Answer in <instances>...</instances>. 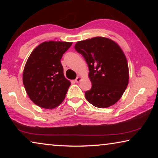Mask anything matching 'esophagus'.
<instances>
[{"label":"esophagus","instance_id":"esophagus-1","mask_svg":"<svg viewBox=\"0 0 158 158\" xmlns=\"http://www.w3.org/2000/svg\"><path fill=\"white\" fill-rule=\"evenodd\" d=\"M81 77H79V76H78L76 78V79H75V81L77 82V83H78V82H79L80 81H81Z\"/></svg>","mask_w":158,"mask_h":158}]
</instances>
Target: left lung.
Returning a JSON list of instances; mask_svg holds the SVG:
<instances>
[{"label":"left lung","instance_id":"1","mask_svg":"<svg viewBox=\"0 0 158 158\" xmlns=\"http://www.w3.org/2000/svg\"><path fill=\"white\" fill-rule=\"evenodd\" d=\"M74 48L89 65L92 88L85 92L86 100L99 108L114 105L129 82L127 59L121 47L106 37H95L77 42Z\"/></svg>","mask_w":158,"mask_h":158}]
</instances>
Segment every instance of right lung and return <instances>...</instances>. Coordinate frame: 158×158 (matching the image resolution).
<instances>
[{"instance_id":"1","label":"right lung","mask_w":158,"mask_h":158,"mask_svg":"<svg viewBox=\"0 0 158 158\" xmlns=\"http://www.w3.org/2000/svg\"><path fill=\"white\" fill-rule=\"evenodd\" d=\"M73 42H44L28 57L23 83L28 97L36 105L53 109L63 102L70 81L65 79L60 59Z\"/></svg>"}]
</instances>
